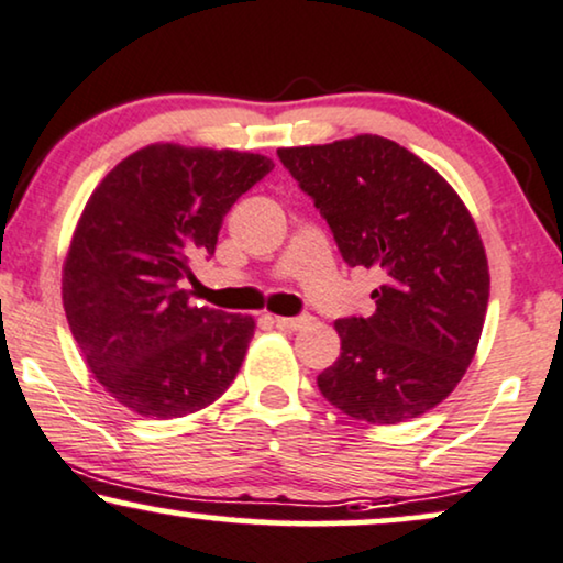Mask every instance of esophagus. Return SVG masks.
<instances>
[{
    "instance_id": "obj_1",
    "label": "esophagus",
    "mask_w": 563,
    "mask_h": 563,
    "mask_svg": "<svg viewBox=\"0 0 563 563\" xmlns=\"http://www.w3.org/2000/svg\"><path fill=\"white\" fill-rule=\"evenodd\" d=\"M309 321H311V317H275V324L280 329H290V332L303 329Z\"/></svg>"
}]
</instances>
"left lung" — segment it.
<instances>
[{
	"mask_svg": "<svg viewBox=\"0 0 563 563\" xmlns=\"http://www.w3.org/2000/svg\"><path fill=\"white\" fill-rule=\"evenodd\" d=\"M350 267H376V313L334 321L342 352L321 396L352 419L399 424L459 386L489 303V265L459 192L409 148L363 133L277 148Z\"/></svg>",
	"mask_w": 563,
	"mask_h": 563,
	"instance_id": "8db88e82",
	"label": "left lung"
}]
</instances>
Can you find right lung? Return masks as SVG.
I'll return each mask as SVG.
<instances>
[{
	"label": "right lung",
	"mask_w": 563,
	"mask_h": 563,
	"mask_svg": "<svg viewBox=\"0 0 563 563\" xmlns=\"http://www.w3.org/2000/svg\"><path fill=\"white\" fill-rule=\"evenodd\" d=\"M273 159L234 148L152 144L89 195L62 296L87 368L141 417L206 409L231 386L254 319L192 306L190 262L216 252L223 216Z\"/></svg>",
	"instance_id": "right-lung-1"
}]
</instances>
